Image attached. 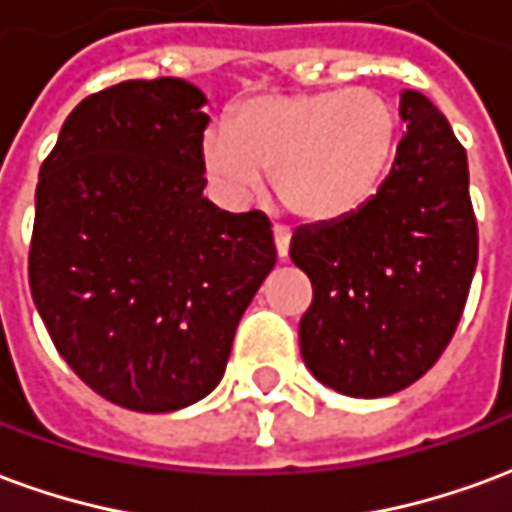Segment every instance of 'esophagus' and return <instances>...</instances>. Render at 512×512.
I'll list each match as a JSON object with an SVG mask.
<instances>
[{
	"mask_svg": "<svg viewBox=\"0 0 512 512\" xmlns=\"http://www.w3.org/2000/svg\"><path fill=\"white\" fill-rule=\"evenodd\" d=\"M274 246H277V255L285 260L290 249V230L285 224H274Z\"/></svg>",
	"mask_w": 512,
	"mask_h": 512,
	"instance_id": "34e87169",
	"label": "esophagus"
}]
</instances>
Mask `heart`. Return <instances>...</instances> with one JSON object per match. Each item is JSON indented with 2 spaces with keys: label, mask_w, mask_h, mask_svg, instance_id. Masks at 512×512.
<instances>
[{
  "label": "heart",
  "mask_w": 512,
  "mask_h": 512,
  "mask_svg": "<svg viewBox=\"0 0 512 512\" xmlns=\"http://www.w3.org/2000/svg\"><path fill=\"white\" fill-rule=\"evenodd\" d=\"M397 145V115L370 87L263 95L246 101L230 131H211L205 169L235 200L274 172L279 202L310 222L359 211L381 186Z\"/></svg>",
  "instance_id": "1"
}]
</instances>
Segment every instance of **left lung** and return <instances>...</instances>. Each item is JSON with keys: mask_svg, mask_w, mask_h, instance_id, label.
Returning a JSON list of instances; mask_svg holds the SVG:
<instances>
[{"mask_svg": "<svg viewBox=\"0 0 512 512\" xmlns=\"http://www.w3.org/2000/svg\"><path fill=\"white\" fill-rule=\"evenodd\" d=\"M400 117L408 128L381 189L290 241L312 282L299 323L304 365L351 397L400 392L439 362L477 266L466 150L417 90L400 95Z\"/></svg>", "mask_w": 512, "mask_h": 512, "instance_id": "1", "label": "left lung"}]
</instances>
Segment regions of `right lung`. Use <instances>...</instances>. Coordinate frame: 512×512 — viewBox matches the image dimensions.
Returning <instances> with one entry per match:
<instances>
[{
	"label": "right lung",
	"instance_id": "obj_1",
	"mask_svg": "<svg viewBox=\"0 0 512 512\" xmlns=\"http://www.w3.org/2000/svg\"><path fill=\"white\" fill-rule=\"evenodd\" d=\"M205 95L136 79L84 98L40 167L29 290L93 392L145 414L219 384L241 315L277 263L266 213L202 197Z\"/></svg>",
	"mask_w": 512,
	"mask_h": 512
}]
</instances>
